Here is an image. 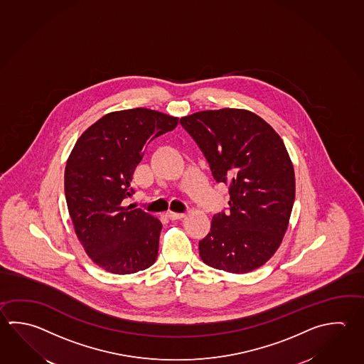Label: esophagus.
<instances>
[{"label": "esophagus", "instance_id": "34e87169", "mask_svg": "<svg viewBox=\"0 0 364 364\" xmlns=\"http://www.w3.org/2000/svg\"><path fill=\"white\" fill-rule=\"evenodd\" d=\"M184 216H186V213H172V211L167 213V218L171 220L183 219Z\"/></svg>", "mask_w": 364, "mask_h": 364}]
</instances>
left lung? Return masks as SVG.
Instances as JSON below:
<instances>
[{
	"mask_svg": "<svg viewBox=\"0 0 364 364\" xmlns=\"http://www.w3.org/2000/svg\"><path fill=\"white\" fill-rule=\"evenodd\" d=\"M218 183L229 186V211L213 215L199 256L211 268L243 274L281 246L295 200V172L281 136L246 109L202 110L180 118Z\"/></svg>",
	"mask_w": 364,
	"mask_h": 364,
	"instance_id": "1",
	"label": "left lung"
}]
</instances>
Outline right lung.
I'll list each match as a JSON object with an SVG mask.
<instances>
[{
    "label": "right lung",
    "mask_w": 364,
    "mask_h": 364,
    "mask_svg": "<svg viewBox=\"0 0 364 364\" xmlns=\"http://www.w3.org/2000/svg\"><path fill=\"white\" fill-rule=\"evenodd\" d=\"M178 122L146 108L112 112L91 124L69 154L64 191L77 238L109 273L132 274L157 259L161 221L122 200L134 193L131 180L146 145Z\"/></svg>",
    "instance_id": "1"
}]
</instances>
